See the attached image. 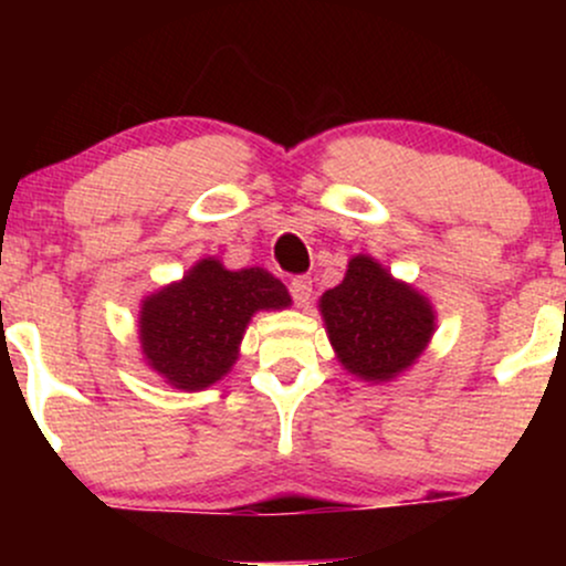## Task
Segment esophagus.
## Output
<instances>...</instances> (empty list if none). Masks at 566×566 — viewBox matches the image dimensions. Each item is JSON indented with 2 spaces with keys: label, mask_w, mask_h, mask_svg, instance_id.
I'll return each instance as SVG.
<instances>
[{
  "label": "esophagus",
  "mask_w": 566,
  "mask_h": 566,
  "mask_svg": "<svg viewBox=\"0 0 566 566\" xmlns=\"http://www.w3.org/2000/svg\"><path fill=\"white\" fill-rule=\"evenodd\" d=\"M290 292H292V301H295V305H301V308H305L311 301V292H314V287H311V279L308 276H295L290 282Z\"/></svg>",
  "instance_id": "34e87169"
}]
</instances>
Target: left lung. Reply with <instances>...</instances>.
Returning <instances> with one entry per match:
<instances>
[{
	"mask_svg": "<svg viewBox=\"0 0 566 566\" xmlns=\"http://www.w3.org/2000/svg\"><path fill=\"white\" fill-rule=\"evenodd\" d=\"M319 311L337 361L365 382L405 375L437 333L433 303L373 255L350 258L343 282L319 297Z\"/></svg>",
	"mask_w": 566,
	"mask_h": 566,
	"instance_id": "8db88e82",
	"label": "left lung"
}]
</instances>
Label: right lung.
Listing matches in <instances>:
<instances>
[{"instance_id": "obj_1", "label": "right lung", "mask_w": 566, "mask_h": 566, "mask_svg": "<svg viewBox=\"0 0 566 566\" xmlns=\"http://www.w3.org/2000/svg\"><path fill=\"white\" fill-rule=\"evenodd\" d=\"M290 305L287 287L261 265L231 271L218 258H201L184 279L140 301L143 361L167 386L205 391L237 365L252 316Z\"/></svg>"}]
</instances>
